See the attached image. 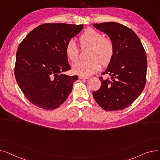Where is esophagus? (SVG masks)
I'll use <instances>...</instances> for the list:
<instances>
[{
  "instance_id": "esophagus-1",
  "label": "esophagus",
  "mask_w": 160,
  "mask_h": 160,
  "mask_svg": "<svg viewBox=\"0 0 160 160\" xmlns=\"http://www.w3.org/2000/svg\"><path fill=\"white\" fill-rule=\"evenodd\" d=\"M78 78H79V79H88V78H89V77H83V76H81V75L78 76Z\"/></svg>"
}]
</instances>
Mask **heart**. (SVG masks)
<instances>
[{
  "label": "heart",
  "instance_id": "b5f03b06",
  "mask_svg": "<svg viewBox=\"0 0 160 160\" xmlns=\"http://www.w3.org/2000/svg\"><path fill=\"white\" fill-rule=\"evenodd\" d=\"M79 41L82 47L90 46L88 54V60L76 63L72 66L74 73L83 77L94 74L100 68V65L107 66L114 55V43L110 38L103 37L98 31L89 28L80 35ZM65 54L72 62L79 58V49L74 40L68 41L65 47Z\"/></svg>",
  "mask_w": 160,
  "mask_h": 160
}]
</instances>
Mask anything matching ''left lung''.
<instances>
[{
  "mask_svg": "<svg viewBox=\"0 0 160 160\" xmlns=\"http://www.w3.org/2000/svg\"><path fill=\"white\" fill-rule=\"evenodd\" d=\"M113 42L114 55L102 74L101 86L93 92L97 104L104 110L117 111L130 106L141 95L146 84L147 60L141 42L132 30L124 25L106 22L93 24Z\"/></svg>",
  "mask_w": 160,
  "mask_h": 160,
  "instance_id": "obj_1",
  "label": "left lung"
}]
</instances>
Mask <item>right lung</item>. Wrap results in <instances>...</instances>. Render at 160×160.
I'll list each match as a JSON object with an SVG mask.
<instances>
[{
    "instance_id": "1",
    "label": "right lung",
    "mask_w": 160,
    "mask_h": 160,
    "mask_svg": "<svg viewBox=\"0 0 160 160\" xmlns=\"http://www.w3.org/2000/svg\"><path fill=\"white\" fill-rule=\"evenodd\" d=\"M83 24L45 23L32 30L18 47L14 74L25 96L33 105L54 110L62 104L78 77L70 70L65 47Z\"/></svg>"
}]
</instances>
